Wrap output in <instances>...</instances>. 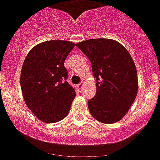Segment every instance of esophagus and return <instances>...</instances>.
<instances>
[{
  "mask_svg": "<svg viewBox=\"0 0 160 160\" xmlns=\"http://www.w3.org/2000/svg\"><path fill=\"white\" fill-rule=\"evenodd\" d=\"M83 85H84V83H83V82H80V84H77L78 89H82Z\"/></svg>",
  "mask_w": 160,
  "mask_h": 160,
  "instance_id": "1",
  "label": "esophagus"
}]
</instances>
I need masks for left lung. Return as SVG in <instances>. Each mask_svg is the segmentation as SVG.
Returning a JSON list of instances; mask_svg holds the SVG:
<instances>
[{
    "label": "left lung",
    "mask_w": 160,
    "mask_h": 160,
    "mask_svg": "<svg viewBox=\"0 0 160 160\" xmlns=\"http://www.w3.org/2000/svg\"><path fill=\"white\" fill-rule=\"evenodd\" d=\"M91 62L96 94L88 101L92 116L111 124L125 116L138 91L136 66L128 51L108 38L89 39L76 44Z\"/></svg>",
    "instance_id": "left-lung-1"
}]
</instances>
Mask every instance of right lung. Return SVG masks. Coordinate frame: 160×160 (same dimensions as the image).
I'll return each mask as SVG.
<instances>
[{"label":"right lung","mask_w":160,"mask_h":160,"mask_svg":"<svg viewBox=\"0 0 160 160\" xmlns=\"http://www.w3.org/2000/svg\"><path fill=\"white\" fill-rule=\"evenodd\" d=\"M75 44L51 40L29 51L22 66L20 85L24 102L39 120L58 122L67 116L76 93L67 79L64 62Z\"/></svg>","instance_id":"obj_1"}]
</instances>
